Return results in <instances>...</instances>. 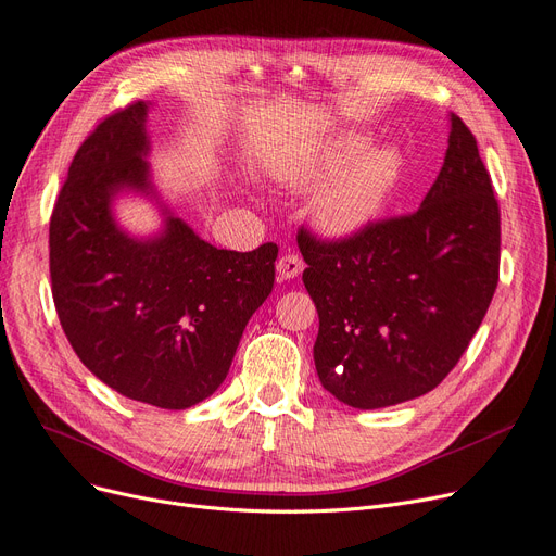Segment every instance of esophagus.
Instances as JSON below:
<instances>
[{
  "instance_id": "1",
  "label": "esophagus",
  "mask_w": 556,
  "mask_h": 556,
  "mask_svg": "<svg viewBox=\"0 0 556 556\" xmlns=\"http://www.w3.org/2000/svg\"><path fill=\"white\" fill-rule=\"evenodd\" d=\"M302 270H304V263H302V258H300L298 254L289 252V254H281V256H279V261H277V273H279L281 279H293V277H298Z\"/></svg>"
}]
</instances>
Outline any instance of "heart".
I'll return each mask as SVG.
<instances>
[{
    "label": "heart",
    "mask_w": 556,
    "mask_h": 556,
    "mask_svg": "<svg viewBox=\"0 0 556 556\" xmlns=\"http://www.w3.org/2000/svg\"><path fill=\"white\" fill-rule=\"evenodd\" d=\"M368 149L364 135H348L332 143L316 164L295 176V182H327L337 178L318 199L316 219L332 236H353L374 224L394 197L403 176V155L394 147Z\"/></svg>",
    "instance_id": "heart-1"
}]
</instances>
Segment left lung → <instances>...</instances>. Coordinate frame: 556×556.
<instances>
[{"instance_id": "obj_1", "label": "left lung", "mask_w": 556, "mask_h": 556, "mask_svg": "<svg viewBox=\"0 0 556 556\" xmlns=\"http://www.w3.org/2000/svg\"><path fill=\"white\" fill-rule=\"evenodd\" d=\"M318 309L316 371L341 403L376 409L435 389L458 364L500 281V203L463 118L421 208L343 238L298 231Z\"/></svg>"}]
</instances>
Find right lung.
Returning <instances> with one entry per match:
<instances>
[{"mask_svg": "<svg viewBox=\"0 0 556 556\" xmlns=\"http://www.w3.org/2000/svg\"><path fill=\"white\" fill-rule=\"evenodd\" d=\"M147 102L102 118L77 149L50 217L61 327L89 371L126 399L185 409L229 374L247 320L273 293L279 247L217 250L167 217L135 240L112 219L123 190L149 192Z\"/></svg>", "mask_w": 556, "mask_h": 556, "instance_id": "add662e5", "label": "right lung"}]
</instances>
